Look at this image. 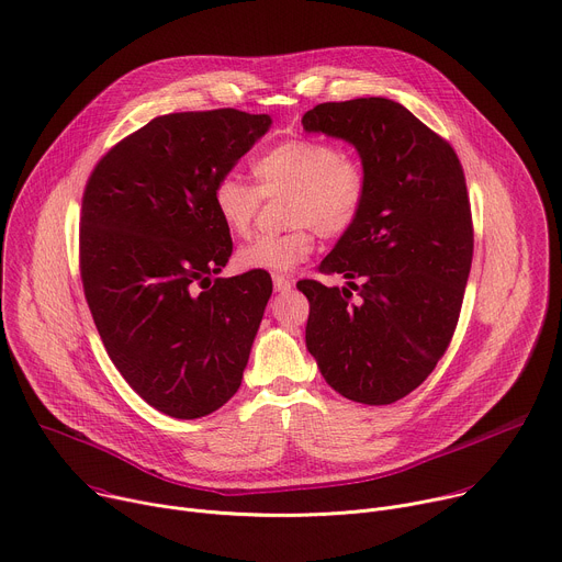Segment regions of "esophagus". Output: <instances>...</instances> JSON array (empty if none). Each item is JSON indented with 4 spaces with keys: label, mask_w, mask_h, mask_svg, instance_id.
<instances>
[{
    "label": "esophagus",
    "mask_w": 562,
    "mask_h": 562,
    "mask_svg": "<svg viewBox=\"0 0 562 562\" xmlns=\"http://www.w3.org/2000/svg\"><path fill=\"white\" fill-rule=\"evenodd\" d=\"M273 286H276V291L284 293V291H289L293 286V282L286 276H273Z\"/></svg>",
    "instance_id": "1"
}]
</instances>
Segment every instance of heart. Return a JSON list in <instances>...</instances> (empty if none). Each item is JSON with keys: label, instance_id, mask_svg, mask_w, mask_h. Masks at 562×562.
Instances as JSON below:
<instances>
[{"label": "heart", "instance_id": "1", "mask_svg": "<svg viewBox=\"0 0 562 562\" xmlns=\"http://www.w3.org/2000/svg\"><path fill=\"white\" fill-rule=\"evenodd\" d=\"M258 188L237 175H224L213 186V209L233 237L248 235L262 196L289 192V231L260 235L235 255L239 271L286 273L314 250V228L323 237H340L359 222L368 199V170L325 138H286L252 161Z\"/></svg>", "mask_w": 562, "mask_h": 562}]
</instances>
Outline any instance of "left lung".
Wrapping results in <instances>:
<instances>
[{
	"label": "left lung",
	"instance_id": "8db88e82",
	"mask_svg": "<svg viewBox=\"0 0 562 562\" xmlns=\"http://www.w3.org/2000/svg\"><path fill=\"white\" fill-rule=\"evenodd\" d=\"M302 127L351 143L368 170L359 222L321 262L347 284L297 282L307 349L338 394L387 405L428 379L462 312L473 262L464 170L446 138L387 98L316 105Z\"/></svg>",
	"mask_w": 562,
	"mask_h": 562
}]
</instances>
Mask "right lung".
<instances>
[{"mask_svg":"<svg viewBox=\"0 0 562 562\" xmlns=\"http://www.w3.org/2000/svg\"><path fill=\"white\" fill-rule=\"evenodd\" d=\"M269 127V114L231 108L166 114L116 143L87 181V304L116 370L168 417H206L241 385L273 284L267 271L211 282L233 252L213 186Z\"/></svg>","mask_w":562,"mask_h":562,"instance_id":"1","label":"right lung"}]
</instances>
